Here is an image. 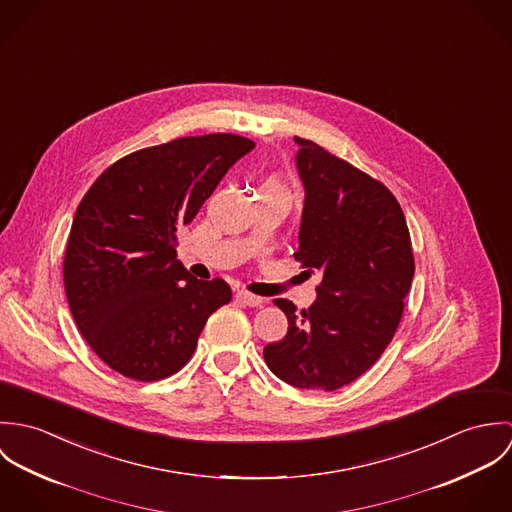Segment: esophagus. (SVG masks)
I'll use <instances>...</instances> for the list:
<instances>
[{
  "label": "esophagus",
  "mask_w": 512,
  "mask_h": 512,
  "mask_svg": "<svg viewBox=\"0 0 512 512\" xmlns=\"http://www.w3.org/2000/svg\"><path fill=\"white\" fill-rule=\"evenodd\" d=\"M234 297H236V301H240V303H244V305H248V307H258V305L264 303V299L258 297V295H254V293L236 292Z\"/></svg>",
  "instance_id": "34e87169"
}]
</instances>
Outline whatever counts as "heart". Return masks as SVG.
Masks as SVG:
<instances>
[{
  "mask_svg": "<svg viewBox=\"0 0 512 512\" xmlns=\"http://www.w3.org/2000/svg\"><path fill=\"white\" fill-rule=\"evenodd\" d=\"M260 191H286L288 193V187L278 179V177H270L262 183V189Z\"/></svg>",
  "mask_w": 512,
  "mask_h": 512,
  "instance_id": "1",
  "label": "heart"
}]
</instances>
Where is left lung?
<instances>
[{
    "label": "left lung",
    "mask_w": 512,
    "mask_h": 512,
    "mask_svg": "<svg viewBox=\"0 0 512 512\" xmlns=\"http://www.w3.org/2000/svg\"><path fill=\"white\" fill-rule=\"evenodd\" d=\"M295 167L305 201L299 248L307 272L317 270V299L288 317V335L264 347L268 368L295 388L337 390L378 361L392 341L414 278V254L404 213L376 179L311 140Z\"/></svg>",
    "instance_id": "8db88e82"
}]
</instances>
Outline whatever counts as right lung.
I'll return each instance as SVG.
<instances>
[{
	"instance_id": "right-lung-1",
	"label": "right lung",
	"mask_w": 512,
	"mask_h": 512,
	"mask_svg": "<svg viewBox=\"0 0 512 512\" xmlns=\"http://www.w3.org/2000/svg\"><path fill=\"white\" fill-rule=\"evenodd\" d=\"M252 149L232 134L146 147L110 165L82 197L65 292L78 331L112 370L142 382L175 374L211 313L230 301L224 280H197L177 260V232Z\"/></svg>"
}]
</instances>
